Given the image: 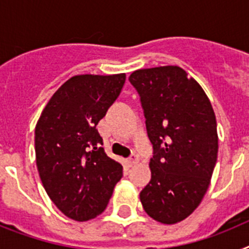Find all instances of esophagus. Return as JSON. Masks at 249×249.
I'll return each instance as SVG.
<instances>
[{
	"label": "esophagus",
	"instance_id": "obj_1",
	"mask_svg": "<svg viewBox=\"0 0 249 249\" xmlns=\"http://www.w3.org/2000/svg\"><path fill=\"white\" fill-rule=\"evenodd\" d=\"M128 162L131 166H133V164H137L138 162H140V157H138V155H136V153H132L131 157L128 158Z\"/></svg>",
	"mask_w": 249,
	"mask_h": 249
}]
</instances>
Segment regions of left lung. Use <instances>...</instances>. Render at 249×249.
<instances>
[{"mask_svg": "<svg viewBox=\"0 0 249 249\" xmlns=\"http://www.w3.org/2000/svg\"><path fill=\"white\" fill-rule=\"evenodd\" d=\"M129 82L153 144L152 177L140 199L155 221L175 224L199 206L210 187L218 153L214 111L199 83L178 66L137 70Z\"/></svg>", "mask_w": 249, "mask_h": 249, "instance_id": "obj_1", "label": "left lung"}]
</instances>
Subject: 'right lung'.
I'll return each instance as SVG.
<instances>
[{
    "instance_id": "1",
    "label": "right lung",
    "mask_w": 249,
    "mask_h": 249,
    "mask_svg": "<svg viewBox=\"0 0 249 249\" xmlns=\"http://www.w3.org/2000/svg\"><path fill=\"white\" fill-rule=\"evenodd\" d=\"M126 74H78L51 97L35 129L39 178L51 201L73 221L106 210L123 167L106 155L96 126L120 96Z\"/></svg>"
}]
</instances>
